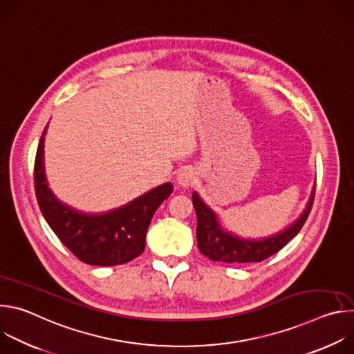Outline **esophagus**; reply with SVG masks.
Listing matches in <instances>:
<instances>
[{
    "mask_svg": "<svg viewBox=\"0 0 354 354\" xmlns=\"http://www.w3.org/2000/svg\"><path fill=\"white\" fill-rule=\"evenodd\" d=\"M176 180H178V183H179L182 187H190V186H193V183L196 182V172H194L192 168H183V169L178 174Z\"/></svg>",
    "mask_w": 354,
    "mask_h": 354,
    "instance_id": "obj_1",
    "label": "esophagus"
}]
</instances>
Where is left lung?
I'll list each match as a JSON object with an SVG mask.
<instances>
[{"mask_svg":"<svg viewBox=\"0 0 354 354\" xmlns=\"http://www.w3.org/2000/svg\"><path fill=\"white\" fill-rule=\"evenodd\" d=\"M314 196L315 186L304 212L286 230L261 239H246L224 230L217 214L200 198L196 192H193L192 200L197 216V246L201 254L214 262L249 263L268 259L269 257L277 254L299 232L313 209Z\"/></svg>","mask_w":354,"mask_h":354,"instance_id":"8db88e82","label":"left lung"}]
</instances>
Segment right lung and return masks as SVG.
Returning a JSON list of instances; mask_svg holds the SVG:
<instances>
[{"mask_svg": "<svg viewBox=\"0 0 354 354\" xmlns=\"http://www.w3.org/2000/svg\"><path fill=\"white\" fill-rule=\"evenodd\" d=\"M46 130L47 126L35 160V192L50 228L86 265L115 266L140 257L145 248L148 225L160 205L172 193V183L167 182L105 213H82L60 201L48 187L43 161Z\"/></svg>", "mask_w": 354, "mask_h": 354, "instance_id": "add662e5", "label": "right lung"}]
</instances>
